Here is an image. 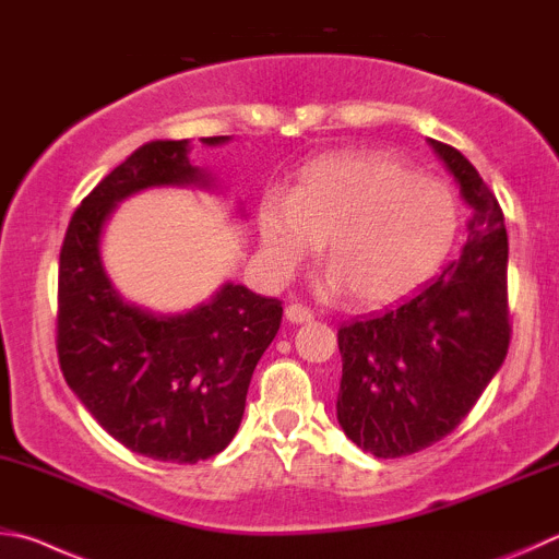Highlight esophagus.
<instances>
[{
    "label": "esophagus",
    "instance_id": "obj_1",
    "mask_svg": "<svg viewBox=\"0 0 559 559\" xmlns=\"http://www.w3.org/2000/svg\"><path fill=\"white\" fill-rule=\"evenodd\" d=\"M286 320L293 324H302V322H310L312 320V310L302 306V302H290L286 308Z\"/></svg>",
    "mask_w": 559,
    "mask_h": 559
}]
</instances>
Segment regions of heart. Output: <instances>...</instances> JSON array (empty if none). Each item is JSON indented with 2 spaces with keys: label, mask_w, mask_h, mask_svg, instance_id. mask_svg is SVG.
I'll list each match as a JSON object with an SVG mask.
<instances>
[{
  "label": "heart",
  "mask_w": 559,
  "mask_h": 559,
  "mask_svg": "<svg viewBox=\"0 0 559 559\" xmlns=\"http://www.w3.org/2000/svg\"><path fill=\"white\" fill-rule=\"evenodd\" d=\"M460 227L462 205L448 182L377 151L312 160L288 195H269L257 212L261 245L283 271L328 238L330 286L357 306L408 296L448 259Z\"/></svg>",
  "instance_id": "b5f03b06"
}]
</instances>
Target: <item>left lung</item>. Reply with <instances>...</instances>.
I'll use <instances>...</instances> for the list:
<instances>
[{"instance_id":"obj_1","label":"left lung","mask_w":559,"mask_h":559,"mask_svg":"<svg viewBox=\"0 0 559 559\" xmlns=\"http://www.w3.org/2000/svg\"><path fill=\"white\" fill-rule=\"evenodd\" d=\"M466 205L469 237L440 276L399 306L342 324L337 420L381 460L420 452L460 425L509 354V235L489 186L460 151L430 139Z\"/></svg>"}]
</instances>
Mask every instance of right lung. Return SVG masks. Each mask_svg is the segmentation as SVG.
<instances>
[{"label": "right lung", "mask_w": 559, "mask_h": 559, "mask_svg": "<svg viewBox=\"0 0 559 559\" xmlns=\"http://www.w3.org/2000/svg\"><path fill=\"white\" fill-rule=\"evenodd\" d=\"M188 151V139L148 141L99 180L70 217L58 269L56 344L68 385L117 442L174 464L210 460L235 438L251 373L283 318L278 298L235 283L190 312L154 314L109 281L99 239L121 200L154 186L210 188Z\"/></svg>", "instance_id": "1"}]
</instances>
